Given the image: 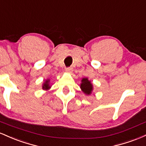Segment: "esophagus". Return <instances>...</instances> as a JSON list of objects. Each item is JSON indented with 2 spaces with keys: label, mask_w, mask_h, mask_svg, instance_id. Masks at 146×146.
<instances>
[{
  "label": "esophagus",
  "mask_w": 146,
  "mask_h": 146,
  "mask_svg": "<svg viewBox=\"0 0 146 146\" xmlns=\"http://www.w3.org/2000/svg\"><path fill=\"white\" fill-rule=\"evenodd\" d=\"M65 71H66V73H71L73 71V68H72V67H68V68H66Z\"/></svg>",
  "instance_id": "esophagus-1"
}]
</instances>
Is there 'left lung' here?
<instances>
[{"label": "left lung", "instance_id": "obj_1", "mask_svg": "<svg viewBox=\"0 0 146 146\" xmlns=\"http://www.w3.org/2000/svg\"><path fill=\"white\" fill-rule=\"evenodd\" d=\"M80 88L86 95H90L93 90V85L88 78H83L81 80Z\"/></svg>", "mask_w": 146, "mask_h": 146}]
</instances>
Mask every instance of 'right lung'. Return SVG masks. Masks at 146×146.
I'll list each match as a JSON object with an SVG mask.
<instances>
[{
	"label": "right lung",
	"instance_id": "1",
	"mask_svg": "<svg viewBox=\"0 0 146 146\" xmlns=\"http://www.w3.org/2000/svg\"><path fill=\"white\" fill-rule=\"evenodd\" d=\"M51 85L50 84V80L49 79H46V80H44V82H43L42 85V88L43 90H48L51 88Z\"/></svg>",
	"mask_w": 146,
	"mask_h": 146
}]
</instances>
